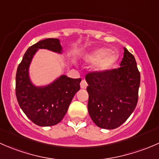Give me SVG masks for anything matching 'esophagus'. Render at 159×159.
<instances>
[{
  "label": "esophagus",
  "mask_w": 159,
  "mask_h": 159,
  "mask_svg": "<svg viewBox=\"0 0 159 159\" xmlns=\"http://www.w3.org/2000/svg\"><path fill=\"white\" fill-rule=\"evenodd\" d=\"M80 85H81V89H85L86 88H87L88 84H87V82H86L85 80H82V81H81V84H80Z\"/></svg>",
  "instance_id": "obj_1"
}]
</instances>
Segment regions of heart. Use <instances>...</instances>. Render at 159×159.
<instances>
[{"mask_svg": "<svg viewBox=\"0 0 159 159\" xmlns=\"http://www.w3.org/2000/svg\"><path fill=\"white\" fill-rule=\"evenodd\" d=\"M118 59L115 51H109L107 48H98L84 56V61L88 63H94V70L98 72H105L114 66Z\"/></svg>", "mask_w": 159, "mask_h": 159, "instance_id": "obj_1", "label": "heart"}]
</instances>
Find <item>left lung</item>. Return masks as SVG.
Returning <instances> with one entry per match:
<instances>
[{"mask_svg": "<svg viewBox=\"0 0 159 159\" xmlns=\"http://www.w3.org/2000/svg\"><path fill=\"white\" fill-rule=\"evenodd\" d=\"M120 66L105 72H90L85 76L89 113L101 129L119 127L137 105L140 73L135 58L125 48Z\"/></svg>", "mask_w": 159, "mask_h": 159, "instance_id": "8db88e82", "label": "left lung"}]
</instances>
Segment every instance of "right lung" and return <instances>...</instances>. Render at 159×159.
<instances>
[{
    "instance_id": "1",
    "label": "right lung",
    "mask_w": 159,
    "mask_h": 159,
    "mask_svg": "<svg viewBox=\"0 0 159 159\" xmlns=\"http://www.w3.org/2000/svg\"><path fill=\"white\" fill-rule=\"evenodd\" d=\"M38 49L61 53L62 47L57 38H47L27 50L16 74L17 102L28 118L39 126H52L63 119L72 98L80 89L81 78L61 75L51 84L37 87L30 81L29 66Z\"/></svg>"
}]
</instances>
